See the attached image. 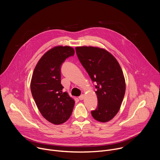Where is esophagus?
<instances>
[{"label": "esophagus", "mask_w": 160, "mask_h": 160, "mask_svg": "<svg viewBox=\"0 0 160 160\" xmlns=\"http://www.w3.org/2000/svg\"><path fill=\"white\" fill-rule=\"evenodd\" d=\"M78 98H79V99L80 100H83V98H84V95H81V96H80L79 97H78Z\"/></svg>", "instance_id": "34e87169"}]
</instances>
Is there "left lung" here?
<instances>
[{
    "label": "left lung",
    "instance_id": "1",
    "mask_svg": "<svg viewBox=\"0 0 160 160\" xmlns=\"http://www.w3.org/2000/svg\"><path fill=\"white\" fill-rule=\"evenodd\" d=\"M77 55L91 80L96 82L98 108L91 111L93 118L105 123L118 112L125 93V80L122 68L111 53L92 46L77 47Z\"/></svg>",
    "mask_w": 160,
    "mask_h": 160
}]
</instances>
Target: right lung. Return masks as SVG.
Returning <instances> with one entry per match:
<instances>
[{
	"instance_id": "add662e5",
	"label": "right lung",
	"mask_w": 160,
	"mask_h": 160,
	"mask_svg": "<svg viewBox=\"0 0 160 160\" xmlns=\"http://www.w3.org/2000/svg\"><path fill=\"white\" fill-rule=\"evenodd\" d=\"M74 54L70 46L54 47L40 59L32 75L30 88L36 105L43 118L55 125L69 119L75 105L61 83V64Z\"/></svg>"
}]
</instances>
